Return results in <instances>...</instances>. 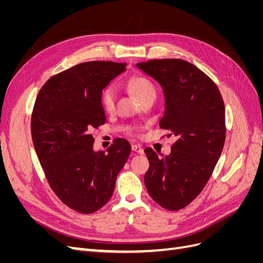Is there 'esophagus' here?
I'll list each match as a JSON object with an SVG mask.
<instances>
[{"label":"esophagus","mask_w":263,"mask_h":263,"mask_svg":"<svg viewBox=\"0 0 263 263\" xmlns=\"http://www.w3.org/2000/svg\"><path fill=\"white\" fill-rule=\"evenodd\" d=\"M132 150L134 151V153L139 154V155L144 154V149H142L139 145H133V146H132Z\"/></svg>","instance_id":"1"}]
</instances>
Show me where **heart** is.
I'll use <instances>...</instances> for the list:
<instances>
[{
    "mask_svg": "<svg viewBox=\"0 0 263 263\" xmlns=\"http://www.w3.org/2000/svg\"><path fill=\"white\" fill-rule=\"evenodd\" d=\"M127 89H128L135 97L140 102H144L149 98L157 97V87L155 83L146 76L135 74L132 76L126 82ZM116 102V90L113 85L106 86L101 93V104L106 112H112L115 108ZM139 132L138 127H132L130 133L137 134Z\"/></svg>",
    "mask_w": 263,
    "mask_h": 263,
    "instance_id": "heart-1",
    "label": "heart"
}]
</instances>
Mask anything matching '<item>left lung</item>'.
I'll list each match as a JSON object with an SVG mask.
<instances>
[{"label": "left lung", "mask_w": 263, "mask_h": 263, "mask_svg": "<svg viewBox=\"0 0 263 263\" xmlns=\"http://www.w3.org/2000/svg\"><path fill=\"white\" fill-rule=\"evenodd\" d=\"M137 67L161 84L165 109L159 126L178 137L163 158L145 149V185L161 208L179 211L202 192L224 148V101L212 79L187 61L155 59Z\"/></svg>", "instance_id": "8db88e82"}]
</instances>
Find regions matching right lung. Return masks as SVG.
<instances>
[{
    "label": "right lung",
    "instance_id": "obj_1",
    "mask_svg": "<svg viewBox=\"0 0 263 263\" xmlns=\"http://www.w3.org/2000/svg\"><path fill=\"white\" fill-rule=\"evenodd\" d=\"M126 63L89 61L51 77L39 91L31 113V138L47 181L59 200L92 214L112 196L130 144L116 138L107 151L93 150V128L106 122L102 90Z\"/></svg>",
    "mask_w": 263,
    "mask_h": 263
}]
</instances>
